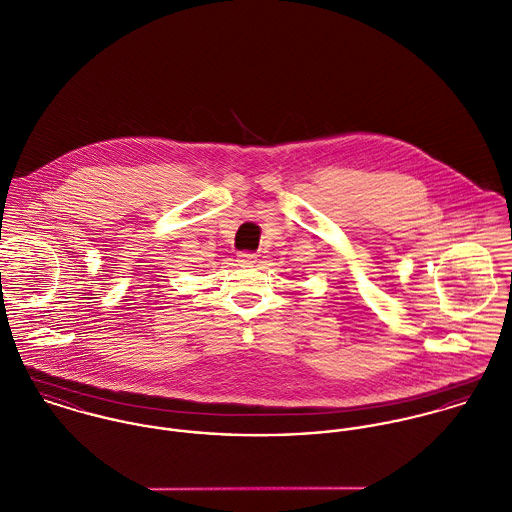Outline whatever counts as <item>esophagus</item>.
I'll list each match as a JSON object with an SVG mask.
<instances>
[{
  "instance_id": "obj_1",
  "label": "esophagus",
  "mask_w": 512,
  "mask_h": 512,
  "mask_svg": "<svg viewBox=\"0 0 512 512\" xmlns=\"http://www.w3.org/2000/svg\"><path fill=\"white\" fill-rule=\"evenodd\" d=\"M238 262L242 266H252L256 262V254H252V252H238Z\"/></svg>"
}]
</instances>
